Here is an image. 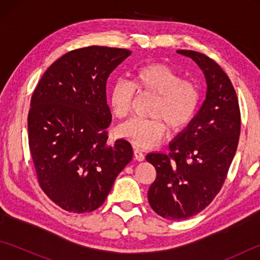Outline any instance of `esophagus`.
Here are the masks:
<instances>
[{"label": "esophagus", "instance_id": "1", "mask_svg": "<svg viewBox=\"0 0 260 260\" xmlns=\"http://www.w3.org/2000/svg\"><path fill=\"white\" fill-rule=\"evenodd\" d=\"M134 156H135L137 161H140V162L144 161V158H145L144 154H143V152L141 150H139V148H135V150H134Z\"/></svg>", "mask_w": 260, "mask_h": 260}]
</instances>
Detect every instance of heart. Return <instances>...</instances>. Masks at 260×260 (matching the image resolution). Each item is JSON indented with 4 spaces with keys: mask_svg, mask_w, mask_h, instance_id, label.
<instances>
[{
    "mask_svg": "<svg viewBox=\"0 0 260 260\" xmlns=\"http://www.w3.org/2000/svg\"><path fill=\"white\" fill-rule=\"evenodd\" d=\"M156 96L152 118H131L119 126V134L139 147H151L167 132H178L190 123L200 105V90L191 80L182 79L174 69L164 64H150L137 69L132 82L115 80L109 88L108 103L116 117L128 115L134 90Z\"/></svg>",
    "mask_w": 260,
    "mask_h": 260,
    "instance_id": "heart-1",
    "label": "heart"
}]
</instances>
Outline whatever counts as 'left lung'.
<instances>
[{
  "mask_svg": "<svg viewBox=\"0 0 260 260\" xmlns=\"http://www.w3.org/2000/svg\"><path fill=\"white\" fill-rule=\"evenodd\" d=\"M192 59L207 81L206 99L185 128L170 143V153L152 152L156 179L148 202L162 218L178 221L201 212L221 190L238 146L240 110L229 77L206 54L178 50Z\"/></svg>",
  "mask_w": 260,
  "mask_h": 260,
  "instance_id": "left-lung-1",
  "label": "left lung"
}]
</instances>
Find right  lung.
Listing matches in <instances>:
<instances>
[{"label":"right lung","mask_w":260,"mask_h":260,"mask_svg":"<svg viewBox=\"0 0 260 260\" xmlns=\"http://www.w3.org/2000/svg\"><path fill=\"white\" fill-rule=\"evenodd\" d=\"M131 54L99 46L73 50L48 68L33 92L27 131L38 182L66 211L101 207L133 158L128 141L107 142L106 82Z\"/></svg>","instance_id":"add662e5"}]
</instances>
